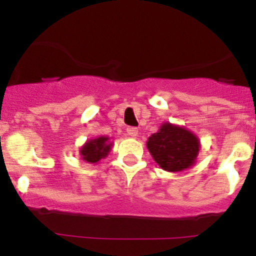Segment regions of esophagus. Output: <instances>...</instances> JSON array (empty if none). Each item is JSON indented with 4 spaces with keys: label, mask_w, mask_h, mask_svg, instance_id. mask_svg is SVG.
Instances as JSON below:
<instances>
[{
    "label": "esophagus",
    "mask_w": 256,
    "mask_h": 256,
    "mask_svg": "<svg viewBox=\"0 0 256 256\" xmlns=\"http://www.w3.org/2000/svg\"><path fill=\"white\" fill-rule=\"evenodd\" d=\"M126 133H128L130 137H136V136L138 134V130H137L136 126H128V128H126Z\"/></svg>",
    "instance_id": "34e87169"
}]
</instances>
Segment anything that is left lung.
<instances>
[{"label":"left lung","mask_w":256,"mask_h":256,"mask_svg":"<svg viewBox=\"0 0 256 256\" xmlns=\"http://www.w3.org/2000/svg\"><path fill=\"white\" fill-rule=\"evenodd\" d=\"M198 140L182 126L162 124L158 133L151 134L148 148L160 168L180 172L190 168L198 154Z\"/></svg>","instance_id":"left-lung-1"}]
</instances>
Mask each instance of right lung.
I'll return each instance as SVG.
<instances>
[{
	"mask_svg": "<svg viewBox=\"0 0 256 256\" xmlns=\"http://www.w3.org/2000/svg\"><path fill=\"white\" fill-rule=\"evenodd\" d=\"M110 146H112V144H108V137H98L96 140H91L80 150L82 159L88 162H100L108 154Z\"/></svg>",
	"mask_w": 256,
	"mask_h": 256,
	"instance_id": "1",
	"label": "right lung"
}]
</instances>
